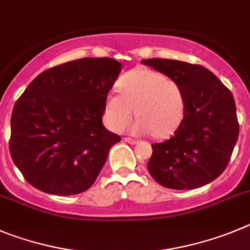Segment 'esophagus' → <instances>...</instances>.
I'll use <instances>...</instances> for the list:
<instances>
[{
	"label": "esophagus",
	"mask_w": 250,
	"mask_h": 250,
	"mask_svg": "<svg viewBox=\"0 0 250 250\" xmlns=\"http://www.w3.org/2000/svg\"><path fill=\"white\" fill-rule=\"evenodd\" d=\"M123 141L127 142V143H129V145H136L137 142H138V141H136V139H133V138H128V137H127V138L123 139Z\"/></svg>",
	"instance_id": "obj_1"
}]
</instances>
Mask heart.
<instances>
[{
    "label": "heart",
    "instance_id": "obj_1",
    "mask_svg": "<svg viewBox=\"0 0 250 250\" xmlns=\"http://www.w3.org/2000/svg\"><path fill=\"white\" fill-rule=\"evenodd\" d=\"M120 94H111L104 104L105 122L121 132L133 113L138 120L130 125L136 134L167 138L177 130L186 111V94L181 83L147 68L132 69L118 82Z\"/></svg>",
    "mask_w": 250,
    "mask_h": 250
}]
</instances>
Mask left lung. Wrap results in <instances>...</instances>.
<instances>
[{"label": "left lung", "mask_w": 250, "mask_h": 250, "mask_svg": "<svg viewBox=\"0 0 250 250\" xmlns=\"http://www.w3.org/2000/svg\"><path fill=\"white\" fill-rule=\"evenodd\" d=\"M142 63L181 83L186 111L174 136L152 145L148 170L170 189H194L218 178L228 166L239 136L231 92L201 64L164 58Z\"/></svg>", "instance_id": "8db88e82"}]
</instances>
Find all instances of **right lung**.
Returning a JSON list of instances; mask_svg holds the SVG:
<instances>
[{"label":"right lung","mask_w":250,"mask_h":250,"mask_svg":"<svg viewBox=\"0 0 250 250\" xmlns=\"http://www.w3.org/2000/svg\"><path fill=\"white\" fill-rule=\"evenodd\" d=\"M122 64L86 57L46 69L28 84L11 116L10 153L31 186L48 194L87 190L121 141L102 123Z\"/></svg>","instance_id":"obj_1"}]
</instances>
